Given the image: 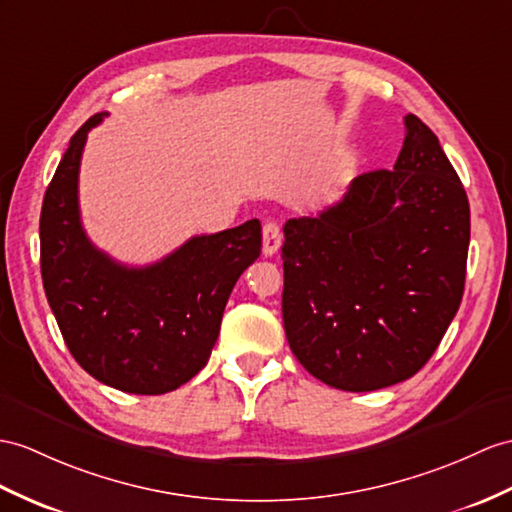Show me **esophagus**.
<instances>
[{"label": "esophagus", "mask_w": 512, "mask_h": 512, "mask_svg": "<svg viewBox=\"0 0 512 512\" xmlns=\"http://www.w3.org/2000/svg\"><path fill=\"white\" fill-rule=\"evenodd\" d=\"M282 245V232L280 226L273 221H267L263 226V254L273 256Z\"/></svg>", "instance_id": "esophagus-1"}]
</instances>
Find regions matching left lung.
I'll return each instance as SVG.
<instances>
[{"instance_id":"obj_1","label":"left lung","mask_w":512,"mask_h":512,"mask_svg":"<svg viewBox=\"0 0 512 512\" xmlns=\"http://www.w3.org/2000/svg\"><path fill=\"white\" fill-rule=\"evenodd\" d=\"M393 171L363 173L341 202L284 223L282 319L308 373L376 391L428 363L465 291L469 202L415 115Z\"/></svg>"}]
</instances>
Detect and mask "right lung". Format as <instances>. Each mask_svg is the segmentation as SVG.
I'll use <instances>...</instances> for the list:
<instances>
[{
    "label": "right lung",
    "mask_w": 512,
    "mask_h": 512,
    "mask_svg": "<svg viewBox=\"0 0 512 512\" xmlns=\"http://www.w3.org/2000/svg\"><path fill=\"white\" fill-rule=\"evenodd\" d=\"M108 112L71 136L41 210V276L71 356L99 382L134 395L176 391L204 369L223 308L241 273L260 256V221L193 236L154 265L128 267L86 236L78 176L86 136Z\"/></svg>",
    "instance_id": "1"
}]
</instances>
